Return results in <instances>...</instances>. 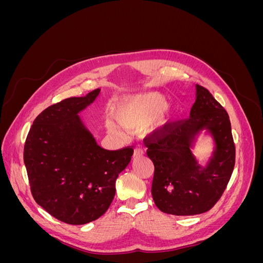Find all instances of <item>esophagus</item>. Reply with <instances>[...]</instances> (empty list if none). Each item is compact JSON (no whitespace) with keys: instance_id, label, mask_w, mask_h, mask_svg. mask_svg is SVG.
I'll use <instances>...</instances> for the list:
<instances>
[{"instance_id":"34e87169","label":"esophagus","mask_w":263,"mask_h":263,"mask_svg":"<svg viewBox=\"0 0 263 263\" xmlns=\"http://www.w3.org/2000/svg\"><path fill=\"white\" fill-rule=\"evenodd\" d=\"M142 155H144V149H142L141 147H136L134 149V158L140 157Z\"/></svg>"}]
</instances>
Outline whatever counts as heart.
Wrapping results in <instances>:
<instances>
[{"instance_id": "1", "label": "heart", "mask_w": 263, "mask_h": 263, "mask_svg": "<svg viewBox=\"0 0 263 263\" xmlns=\"http://www.w3.org/2000/svg\"><path fill=\"white\" fill-rule=\"evenodd\" d=\"M166 102L168 99L160 92L127 95L115 104L114 115L119 124L129 129L145 126L154 117L159 124H162L163 119L171 114V108L165 106ZM108 127L110 130H117L112 123L108 124Z\"/></svg>"}]
</instances>
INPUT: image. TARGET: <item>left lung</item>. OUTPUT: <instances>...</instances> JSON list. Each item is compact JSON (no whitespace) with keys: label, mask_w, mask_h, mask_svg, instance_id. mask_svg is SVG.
<instances>
[{"label":"left lung","mask_w":263,"mask_h":263,"mask_svg":"<svg viewBox=\"0 0 263 263\" xmlns=\"http://www.w3.org/2000/svg\"><path fill=\"white\" fill-rule=\"evenodd\" d=\"M208 128L217 150L208 168L201 171L190 154L195 135ZM155 165L151 195L163 213L186 216L210 211L225 192L235 166L236 148L228 113L206 87L196 84L190 117L165 123L144 138Z\"/></svg>","instance_id":"8db88e82"}]
</instances>
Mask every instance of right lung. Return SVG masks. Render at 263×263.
Returning a JSON list of instances; mask_svg holds the SVG:
<instances>
[{
    "instance_id": "obj_1",
    "label": "right lung",
    "mask_w": 263,
    "mask_h": 263,
    "mask_svg": "<svg viewBox=\"0 0 263 263\" xmlns=\"http://www.w3.org/2000/svg\"><path fill=\"white\" fill-rule=\"evenodd\" d=\"M100 89L84 98L50 105L31 125L24 145L30 192L51 216L83 225L104 214L115 195V182L128 165L132 146L106 150L97 145L78 113L97 99Z\"/></svg>"
}]
</instances>
